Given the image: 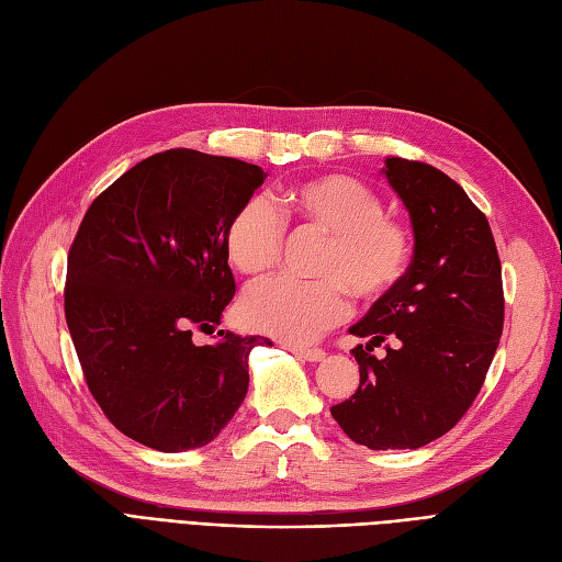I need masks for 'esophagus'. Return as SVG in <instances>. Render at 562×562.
Wrapping results in <instances>:
<instances>
[{"instance_id": "obj_1", "label": "esophagus", "mask_w": 562, "mask_h": 562, "mask_svg": "<svg viewBox=\"0 0 562 562\" xmlns=\"http://www.w3.org/2000/svg\"><path fill=\"white\" fill-rule=\"evenodd\" d=\"M285 349L293 351L295 356H300V359L310 361V363H316V361L323 359V356H326V351L318 349V347H295V345H288Z\"/></svg>"}]
</instances>
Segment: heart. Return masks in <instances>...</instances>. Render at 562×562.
Masks as SVG:
<instances>
[{
  "label": "heart",
  "mask_w": 562,
  "mask_h": 562,
  "mask_svg": "<svg viewBox=\"0 0 562 562\" xmlns=\"http://www.w3.org/2000/svg\"><path fill=\"white\" fill-rule=\"evenodd\" d=\"M285 227L323 236L312 267L321 279L255 285L241 302V316L250 328L291 345H307L347 318L349 293L363 302L384 297L413 258L411 232L384 213V201L370 184L326 173L283 187L271 203L244 199L225 225L229 265L250 279L269 274L279 262Z\"/></svg>",
  "instance_id": "1"
}]
</instances>
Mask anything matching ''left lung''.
<instances>
[{"label": "left lung", "instance_id": "left-lung-1", "mask_svg": "<svg viewBox=\"0 0 562 562\" xmlns=\"http://www.w3.org/2000/svg\"><path fill=\"white\" fill-rule=\"evenodd\" d=\"M384 176L413 220V262L349 328L370 342L351 349L361 382L330 415L370 450H415L479 396L504 328L502 262L485 213L443 171L391 157ZM384 338L387 356L375 360Z\"/></svg>", "mask_w": 562, "mask_h": 562}]
</instances>
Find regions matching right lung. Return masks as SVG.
I'll return each mask as SVG.
<instances>
[{
	"label": "right lung",
	"instance_id": "obj_1",
	"mask_svg": "<svg viewBox=\"0 0 562 562\" xmlns=\"http://www.w3.org/2000/svg\"><path fill=\"white\" fill-rule=\"evenodd\" d=\"M260 166L166 149L116 178L67 252L65 318L83 380L124 436L161 452L211 443L248 391V353L267 337L211 333L236 285L225 252L234 209Z\"/></svg>",
	"mask_w": 562,
	"mask_h": 562
}]
</instances>
